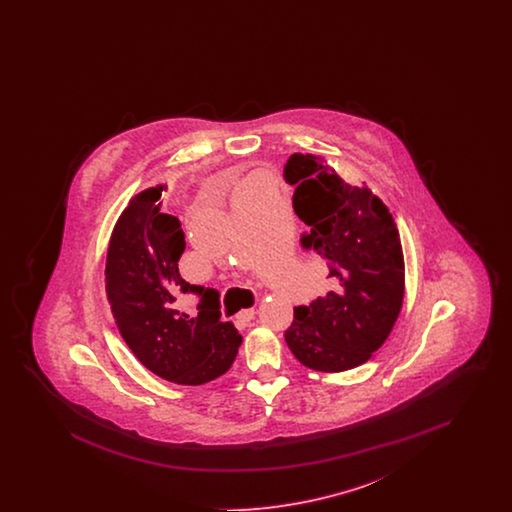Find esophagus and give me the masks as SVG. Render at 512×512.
<instances>
[{"label": "esophagus", "mask_w": 512, "mask_h": 512, "mask_svg": "<svg viewBox=\"0 0 512 512\" xmlns=\"http://www.w3.org/2000/svg\"><path fill=\"white\" fill-rule=\"evenodd\" d=\"M255 317V309H244V311H240L238 313V322H249V320H253Z\"/></svg>", "instance_id": "obj_1"}]
</instances>
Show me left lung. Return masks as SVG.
I'll return each instance as SVG.
<instances>
[{
	"label": "left lung",
	"mask_w": 512,
	"mask_h": 512,
	"mask_svg": "<svg viewBox=\"0 0 512 512\" xmlns=\"http://www.w3.org/2000/svg\"><path fill=\"white\" fill-rule=\"evenodd\" d=\"M284 178L293 211L309 230L301 247L328 265V292L293 309L284 338L293 357L318 372L366 363L388 340L405 295V261L390 209L368 186L347 184L313 153H293Z\"/></svg>",
	"instance_id": "8db88e82"
}]
</instances>
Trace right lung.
Instances as JSON below:
<instances>
[{
    "label": "right lung",
    "instance_id": "right-lung-1",
    "mask_svg": "<svg viewBox=\"0 0 512 512\" xmlns=\"http://www.w3.org/2000/svg\"><path fill=\"white\" fill-rule=\"evenodd\" d=\"M165 184L134 195L107 247L105 292L122 340L163 380L201 386L230 370L242 336L220 322L219 293L190 286L178 272L184 253L180 220L161 213ZM182 292L202 295L198 315L179 311Z\"/></svg>",
    "mask_w": 512,
    "mask_h": 512
}]
</instances>
